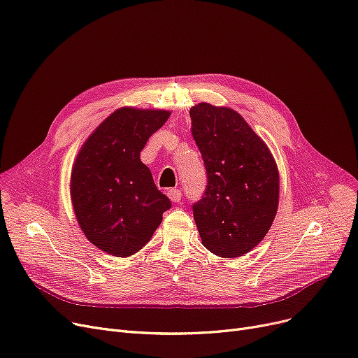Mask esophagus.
<instances>
[{"label": "esophagus", "instance_id": "1", "mask_svg": "<svg viewBox=\"0 0 358 358\" xmlns=\"http://www.w3.org/2000/svg\"><path fill=\"white\" fill-rule=\"evenodd\" d=\"M168 197L171 199V201H180L181 200V190L178 189H171L166 192Z\"/></svg>", "mask_w": 358, "mask_h": 358}]
</instances>
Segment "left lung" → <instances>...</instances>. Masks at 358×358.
<instances>
[{
    "label": "left lung",
    "mask_w": 358,
    "mask_h": 358,
    "mask_svg": "<svg viewBox=\"0 0 358 358\" xmlns=\"http://www.w3.org/2000/svg\"><path fill=\"white\" fill-rule=\"evenodd\" d=\"M190 117L208 174L206 192L193 205L201 244L220 257L243 256L265 238L275 220L276 162L266 143L231 108L201 102Z\"/></svg>",
    "instance_id": "1"
}]
</instances>
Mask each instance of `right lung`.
I'll return each instance as SVG.
<instances>
[{
  "instance_id": "1",
  "label": "right lung",
  "mask_w": 358,
  "mask_h": 358,
  "mask_svg": "<svg viewBox=\"0 0 358 358\" xmlns=\"http://www.w3.org/2000/svg\"><path fill=\"white\" fill-rule=\"evenodd\" d=\"M169 113L124 106L93 131L71 169L74 213L86 238L117 257L137 253L171 208L141 161L149 137Z\"/></svg>"
}]
</instances>
